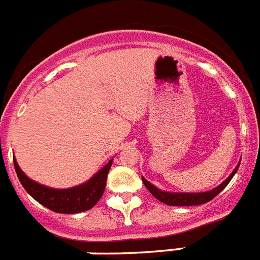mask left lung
<instances>
[{
  "label": "left lung",
  "mask_w": 260,
  "mask_h": 260,
  "mask_svg": "<svg viewBox=\"0 0 260 260\" xmlns=\"http://www.w3.org/2000/svg\"><path fill=\"white\" fill-rule=\"evenodd\" d=\"M240 164H237L236 168L234 169L230 177L225 179L224 182H222L218 187L213 188V190L207 191V192H167V191H161L157 187H155L154 185H151L147 179H145L142 177V182L144 185L146 186L147 190L150 191L154 198H156L157 200L161 201V203L167 204V205H172V207H190V205H201V204H205L208 201H210L212 199H214L225 186L229 185L230 181L232 179V177L235 176V173L239 169Z\"/></svg>",
  "instance_id": "obj_1"
}]
</instances>
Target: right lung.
I'll return each mask as SVG.
<instances>
[{"mask_svg":"<svg viewBox=\"0 0 260 260\" xmlns=\"http://www.w3.org/2000/svg\"><path fill=\"white\" fill-rule=\"evenodd\" d=\"M111 163H113V159L83 185L65 188V190H57V188L40 185L26 177L14 157V167H15L16 174L26 192L36 201L42 204L43 207L48 208L52 212L64 213V214L86 212L96 205L97 201L100 200L105 191L106 178H108Z\"/></svg>","mask_w":260,"mask_h":260,"instance_id":"add662e5","label":"right lung"}]
</instances>
